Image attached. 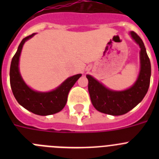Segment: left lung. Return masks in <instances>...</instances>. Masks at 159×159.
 Segmentation results:
<instances>
[{
    "label": "left lung",
    "instance_id": "obj_1",
    "mask_svg": "<svg viewBox=\"0 0 159 159\" xmlns=\"http://www.w3.org/2000/svg\"><path fill=\"white\" fill-rule=\"evenodd\" d=\"M130 35L140 48V71L137 80L130 88L123 91H113L92 75H86L92 105L102 113L111 116L124 115L137 106L148 91L151 75V61L141 38L133 31L130 32Z\"/></svg>",
    "mask_w": 159,
    "mask_h": 159
}]
</instances>
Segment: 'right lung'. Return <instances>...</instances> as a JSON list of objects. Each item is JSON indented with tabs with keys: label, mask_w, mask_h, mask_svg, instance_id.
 Masks as SVG:
<instances>
[{
	"label": "right lung",
	"mask_w": 159,
	"mask_h": 159,
	"mask_svg": "<svg viewBox=\"0 0 159 159\" xmlns=\"http://www.w3.org/2000/svg\"><path fill=\"white\" fill-rule=\"evenodd\" d=\"M36 33L24 38L16 54L12 57L10 66V85L15 99L20 105L39 116H49L62 110L67 100L68 92L81 74L72 75L51 92H36L29 88L22 79L19 70V60L24 43Z\"/></svg>",
	"instance_id": "obj_1"
}]
</instances>
